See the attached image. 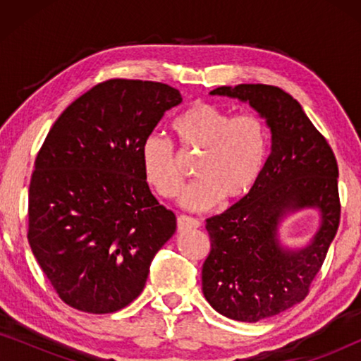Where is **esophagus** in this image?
<instances>
[{"instance_id": "obj_1", "label": "esophagus", "mask_w": 361, "mask_h": 361, "mask_svg": "<svg viewBox=\"0 0 361 361\" xmlns=\"http://www.w3.org/2000/svg\"><path fill=\"white\" fill-rule=\"evenodd\" d=\"M199 226H200V221L197 219H192V216H187V215L177 216V228H179V231L197 230Z\"/></svg>"}]
</instances>
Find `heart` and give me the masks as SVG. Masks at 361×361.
I'll return each instance as SVG.
<instances>
[{
	"mask_svg": "<svg viewBox=\"0 0 361 361\" xmlns=\"http://www.w3.org/2000/svg\"><path fill=\"white\" fill-rule=\"evenodd\" d=\"M177 140L187 151H202L195 166L199 180L180 194L182 207L207 210L235 204L255 190L269 156L268 123L258 113H235L209 102H195L172 123ZM142 174L157 195H177L185 172L179 164L174 142L147 135L141 142Z\"/></svg>",
	"mask_w": 361,
	"mask_h": 361,
	"instance_id": "heart-1",
	"label": "heart"
}]
</instances>
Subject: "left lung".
I'll return each instance as SVG.
<instances>
[{"mask_svg": "<svg viewBox=\"0 0 361 361\" xmlns=\"http://www.w3.org/2000/svg\"><path fill=\"white\" fill-rule=\"evenodd\" d=\"M212 95L248 102L271 128V152L255 190L207 219L210 253L202 268L205 299L225 317L258 322L302 302L340 224L338 166L332 147L302 106L279 87L241 83ZM305 206L323 224L309 247L284 250L279 221Z\"/></svg>", "mask_w": 361, "mask_h": 361, "instance_id": "8db88e82", "label": "left lung"}]
</instances>
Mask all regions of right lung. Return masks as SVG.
Segmentation results:
<instances>
[{
	"mask_svg": "<svg viewBox=\"0 0 361 361\" xmlns=\"http://www.w3.org/2000/svg\"><path fill=\"white\" fill-rule=\"evenodd\" d=\"M177 88L110 78L68 105L37 152L29 184L27 241L63 302L111 314L145 289L176 215L151 194L140 147Z\"/></svg>",
	"mask_w": 361,
	"mask_h": 361,
	"instance_id": "add662e5",
	"label": "right lung"
}]
</instances>
